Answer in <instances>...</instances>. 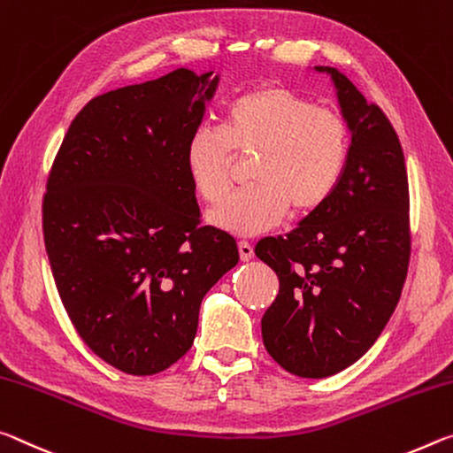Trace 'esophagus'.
Returning <instances> with one entry per match:
<instances>
[{"label": "esophagus", "mask_w": 453, "mask_h": 453, "mask_svg": "<svg viewBox=\"0 0 453 453\" xmlns=\"http://www.w3.org/2000/svg\"><path fill=\"white\" fill-rule=\"evenodd\" d=\"M239 255H241L242 261H250V258H253V255H255L253 244H250L249 241H239Z\"/></svg>", "instance_id": "obj_1"}]
</instances>
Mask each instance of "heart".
<instances>
[{
    "instance_id": "b5f03b06",
    "label": "heart",
    "mask_w": 453,
    "mask_h": 453,
    "mask_svg": "<svg viewBox=\"0 0 453 453\" xmlns=\"http://www.w3.org/2000/svg\"><path fill=\"white\" fill-rule=\"evenodd\" d=\"M257 154L255 187L212 212L226 231L255 234L275 226L288 206L311 212L327 200L349 157L343 118L288 88L255 86L228 104L222 126H196L187 142V166L198 195L219 204L233 180L236 154Z\"/></svg>"
}]
</instances>
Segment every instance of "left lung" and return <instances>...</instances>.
Masks as SVG:
<instances>
[{
    "mask_svg": "<svg viewBox=\"0 0 453 453\" xmlns=\"http://www.w3.org/2000/svg\"><path fill=\"white\" fill-rule=\"evenodd\" d=\"M315 70L331 73L351 130L343 176L299 226L255 247L279 277L261 321L263 343L288 373L311 380L343 372L375 343L411 255L410 184L394 126L343 73Z\"/></svg>",
    "mask_w": 453,
    "mask_h": 453,
    "instance_id": "1",
    "label": "left lung"
}]
</instances>
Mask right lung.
Here are the masks:
<instances>
[{
  "mask_svg": "<svg viewBox=\"0 0 453 453\" xmlns=\"http://www.w3.org/2000/svg\"><path fill=\"white\" fill-rule=\"evenodd\" d=\"M211 76L178 68L96 96L48 176L42 225L59 299L81 341L130 375L190 349L203 296L239 263L231 234L200 225L187 166Z\"/></svg>",
  "mask_w": 453,
  "mask_h": 453,
  "instance_id": "1",
  "label": "right lung"
}]
</instances>
